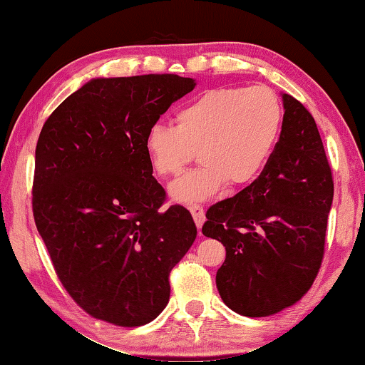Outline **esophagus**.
<instances>
[{
  "label": "esophagus",
  "instance_id": "34e87169",
  "mask_svg": "<svg viewBox=\"0 0 365 365\" xmlns=\"http://www.w3.org/2000/svg\"><path fill=\"white\" fill-rule=\"evenodd\" d=\"M189 210H190V213H192V218L195 221L197 227L200 229L202 225H203V221H205V212H203V208L199 207V205H190Z\"/></svg>",
  "mask_w": 365,
  "mask_h": 365
}]
</instances>
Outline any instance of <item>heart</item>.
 I'll use <instances>...</instances> for the list:
<instances>
[{
  "instance_id": "1",
  "label": "heart",
  "mask_w": 365,
  "mask_h": 365,
  "mask_svg": "<svg viewBox=\"0 0 365 365\" xmlns=\"http://www.w3.org/2000/svg\"><path fill=\"white\" fill-rule=\"evenodd\" d=\"M175 120L176 126L152 125L144 149L160 176L181 173L197 150L199 168L170 184L176 202L197 203L259 176L279 138L282 107L266 86H222L197 96Z\"/></svg>"
}]
</instances>
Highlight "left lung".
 <instances>
[{"label":"left lung","instance_id":"8db88e82","mask_svg":"<svg viewBox=\"0 0 365 365\" xmlns=\"http://www.w3.org/2000/svg\"><path fill=\"white\" fill-rule=\"evenodd\" d=\"M284 120L264 170L237 195L208 208L203 235L226 247L216 287L227 308L266 317L295 304L322 263L334 179L317 125L282 94Z\"/></svg>","mask_w":365,"mask_h":365}]
</instances>
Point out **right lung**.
Wrapping results in <instances>:
<instances>
[{
  "mask_svg": "<svg viewBox=\"0 0 365 365\" xmlns=\"http://www.w3.org/2000/svg\"><path fill=\"white\" fill-rule=\"evenodd\" d=\"M195 80L173 73L94 78L49 115L35 150L34 218L57 277L89 316L149 324L170 299V272L197 227L162 210L144 139Z\"/></svg>",
  "mask_w": 365,
  "mask_h": 365,
  "instance_id": "right-lung-1",
  "label": "right lung"
}]
</instances>
